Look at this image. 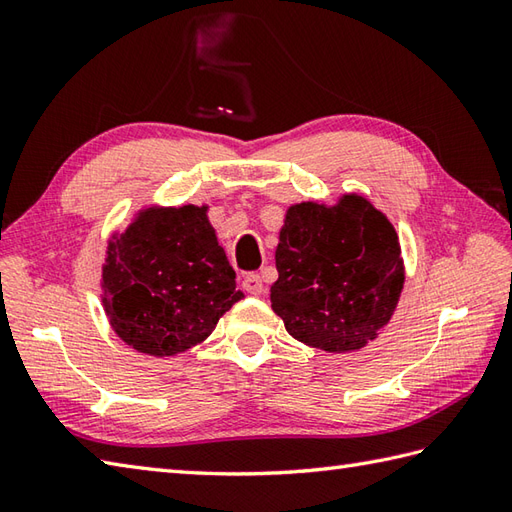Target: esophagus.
<instances>
[{
  "instance_id": "34e87169",
  "label": "esophagus",
  "mask_w": 512,
  "mask_h": 512,
  "mask_svg": "<svg viewBox=\"0 0 512 512\" xmlns=\"http://www.w3.org/2000/svg\"><path fill=\"white\" fill-rule=\"evenodd\" d=\"M242 286H244L248 295L257 297V295H262V292H264V279L259 275H246L244 281H242Z\"/></svg>"
}]
</instances>
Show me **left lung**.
Masks as SVG:
<instances>
[{"label":"left lung","mask_w":512,"mask_h":512,"mask_svg":"<svg viewBox=\"0 0 512 512\" xmlns=\"http://www.w3.org/2000/svg\"><path fill=\"white\" fill-rule=\"evenodd\" d=\"M275 264L270 303L288 334L336 354L376 339L405 284L394 226L356 193L290 206Z\"/></svg>","instance_id":"1"}]
</instances>
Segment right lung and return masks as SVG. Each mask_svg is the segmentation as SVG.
I'll use <instances>...</instances> for the list:
<instances>
[{
  "mask_svg": "<svg viewBox=\"0 0 512 512\" xmlns=\"http://www.w3.org/2000/svg\"><path fill=\"white\" fill-rule=\"evenodd\" d=\"M103 306L114 332L149 356H176L244 299L206 206L140 211L107 244Z\"/></svg>",
  "mask_w": 512,
  "mask_h": 512,
  "instance_id": "1",
  "label": "right lung"
}]
</instances>
